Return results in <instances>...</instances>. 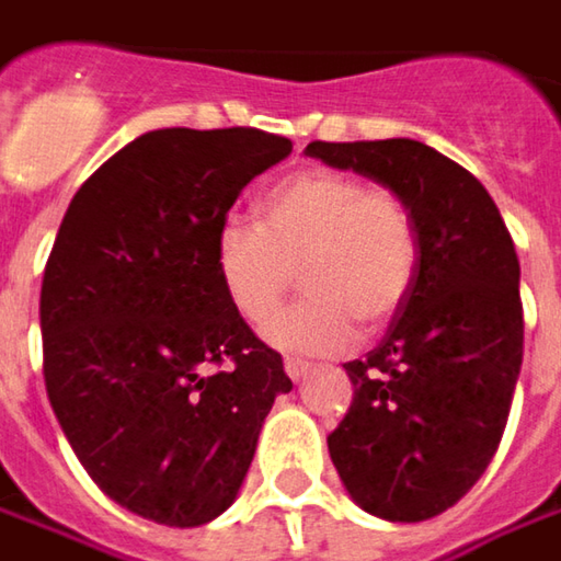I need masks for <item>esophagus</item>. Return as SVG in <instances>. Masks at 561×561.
Here are the masks:
<instances>
[{
	"instance_id": "1",
	"label": "esophagus",
	"mask_w": 561,
	"mask_h": 561,
	"mask_svg": "<svg viewBox=\"0 0 561 561\" xmlns=\"http://www.w3.org/2000/svg\"><path fill=\"white\" fill-rule=\"evenodd\" d=\"M307 370H310V364H307V360H295V357H288V360H285V374L295 379V382H301V379L307 377Z\"/></svg>"
}]
</instances>
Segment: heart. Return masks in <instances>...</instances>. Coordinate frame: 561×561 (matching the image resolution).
<instances>
[{"instance_id":"b5f03b06","label":"heart","mask_w":561,"mask_h":561,"mask_svg":"<svg viewBox=\"0 0 561 561\" xmlns=\"http://www.w3.org/2000/svg\"><path fill=\"white\" fill-rule=\"evenodd\" d=\"M421 260L414 216L389 187L332 169H307L260 197V222L229 216L213 238L226 298L254 327L272 320L302 270L308 301L270 323L291 354H339L360 329H379L404 305Z\"/></svg>"}]
</instances>
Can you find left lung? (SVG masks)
Here are the masks:
<instances>
[{
  "instance_id": "8db88e82",
  "label": "left lung",
  "mask_w": 561,
  "mask_h": 561,
  "mask_svg": "<svg viewBox=\"0 0 561 561\" xmlns=\"http://www.w3.org/2000/svg\"><path fill=\"white\" fill-rule=\"evenodd\" d=\"M305 153L396 191L414 216V285L377 348L345 364L354 402L327 443L367 515L426 522L500 449L524 354L518 254L486 187L421 140H313Z\"/></svg>"
}]
</instances>
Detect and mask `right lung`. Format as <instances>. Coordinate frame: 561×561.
<instances>
[{
  "mask_svg": "<svg viewBox=\"0 0 561 561\" xmlns=\"http://www.w3.org/2000/svg\"><path fill=\"white\" fill-rule=\"evenodd\" d=\"M288 153L256 128L147 131L61 219L39 291L46 396L93 483L147 522L219 518L291 392L213 263L238 194Z\"/></svg>",
  "mask_w": 561,
  "mask_h": 561,
  "instance_id": "1",
  "label": "right lung"
}]
</instances>
